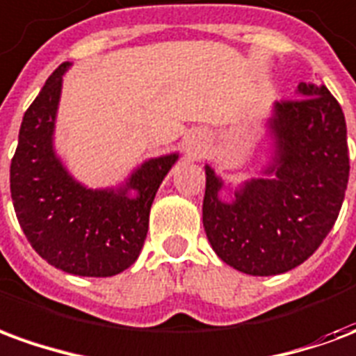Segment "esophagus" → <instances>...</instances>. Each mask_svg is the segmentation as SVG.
<instances>
[{"mask_svg": "<svg viewBox=\"0 0 356 356\" xmlns=\"http://www.w3.org/2000/svg\"><path fill=\"white\" fill-rule=\"evenodd\" d=\"M191 154H200V147H198V145H193V147H191Z\"/></svg>", "mask_w": 356, "mask_h": 356, "instance_id": "esophagus-1", "label": "esophagus"}]
</instances>
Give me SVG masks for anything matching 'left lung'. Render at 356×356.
<instances>
[{"label":"left lung","mask_w":356,"mask_h":356,"mask_svg":"<svg viewBox=\"0 0 356 356\" xmlns=\"http://www.w3.org/2000/svg\"><path fill=\"white\" fill-rule=\"evenodd\" d=\"M299 99L275 102V137L265 177L219 198L223 181L206 165L202 221L216 254L246 275L291 270L321 246L336 223L349 181L343 110L328 89L299 83Z\"/></svg>","instance_id":"8db88e82"}]
</instances>
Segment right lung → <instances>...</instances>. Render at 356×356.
<instances>
[{
  "label": "right lung",
  "instance_id": "1",
  "mask_svg": "<svg viewBox=\"0 0 356 356\" xmlns=\"http://www.w3.org/2000/svg\"><path fill=\"white\" fill-rule=\"evenodd\" d=\"M60 65L24 112L11 160V198L28 242L53 267L78 276H114L139 257L148 213L179 154L133 171L118 191H91L66 171L53 148L63 76ZM135 190L138 196L127 194Z\"/></svg>",
  "mask_w": 356,
  "mask_h": 356
}]
</instances>
